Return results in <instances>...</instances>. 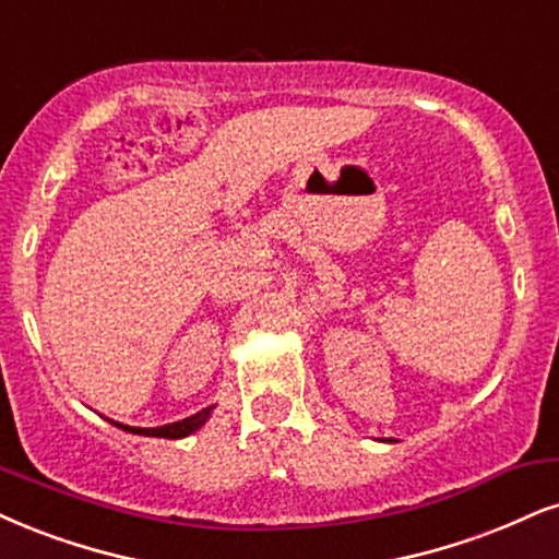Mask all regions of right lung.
I'll use <instances>...</instances> for the list:
<instances>
[{
  "mask_svg": "<svg viewBox=\"0 0 559 559\" xmlns=\"http://www.w3.org/2000/svg\"><path fill=\"white\" fill-rule=\"evenodd\" d=\"M212 409H215V404L206 406V409L197 412V415L181 419V423H170V425H160V427H129V425H121V423H114V419H108V423H114L116 427H121V430L127 432H134V436H147V438H168V440H178V438H186L191 436V432H197L199 427H202L206 419H210Z\"/></svg>",
  "mask_w": 559,
  "mask_h": 559,
  "instance_id": "add662e5",
  "label": "right lung"
}]
</instances>
